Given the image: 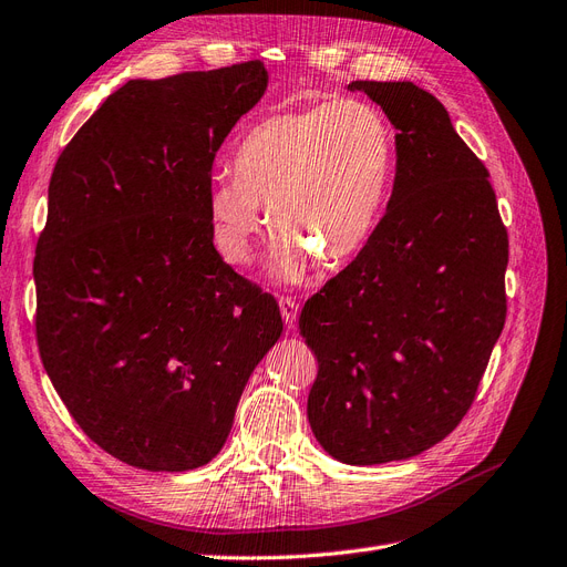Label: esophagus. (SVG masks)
I'll return each instance as SVG.
<instances>
[{"instance_id":"1","label":"esophagus","mask_w":567,"mask_h":567,"mask_svg":"<svg viewBox=\"0 0 567 567\" xmlns=\"http://www.w3.org/2000/svg\"><path fill=\"white\" fill-rule=\"evenodd\" d=\"M279 307H281V317H284V321H286L288 326H293V323H296V319H298V310H300V305L296 302V298L281 296V298H279Z\"/></svg>"}]
</instances>
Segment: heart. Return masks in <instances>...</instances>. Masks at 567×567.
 Returning <instances> with one entry per match:
<instances>
[{"mask_svg": "<svg viewBox=\"0 0 567 567\" xmlns=\"http://www.w3.org/2000/svg\"><path fill=\"white\" fill-rule=\"evenodd\" d=\"M398 144L388 115L364 99H338L260 120L238 144L236 173L208 192L215 248L229 265L257 236L281 229L274 274L300 281L319 257L342 265L367 246L394 177Z\"/></svg>", "mask_w": 567, "mask_h": 567, "instance_id": "obj_1", "label": "heart"}]
</instances>
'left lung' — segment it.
I'll return each mask as SVG.
<instances>
[{
    "mask_svg": "<svg viewBox=\"0 0 567 567\" xmlns=\"http://www.w3.org/2000/svg\"><path fill=\"white\" fill-rule=\"evenodd\" d=\"M398 130L383 219L305 302L317 357L307 419L350 466L411 458L466 416L506 321L508 234L489 173L414 82L354 80Z\"/></svg>",
    "mask_w": 567,
    "mask_h": 567,
    "instance_id": "8db88e82",
    "label": "left lung"
}]
</instances>
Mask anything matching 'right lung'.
I'll use <instances>...</instances> for the list:
<instances>
[{"mask_svg":"<svg viewBox=\"0 0 567 567\" xmlns=\"http://www.w3.org/2000/svg\"><path fill=\"white\" fill-rule=\"evenodd\" d=\"M265 90L262 61L130 80L51 173L40 357L84 435L134 468L213 461L281 338L277 300L221 260L208 217L215 153Z\"/></svg>","mask_w":567,"mask_h":567,"instance_id":"obj_1","label":"right lung"}]
</instances>
